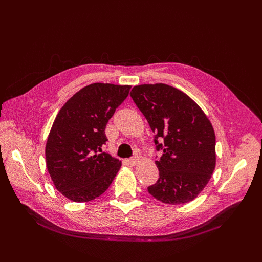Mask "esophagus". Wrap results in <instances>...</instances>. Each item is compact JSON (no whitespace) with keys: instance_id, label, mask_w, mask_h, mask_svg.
<instances>
[{"instance_id":"obj_1","label":"esophagus","mask_w":262,"mask_h":262,"mask_svg":"<svg viewBox=\"0 0 262 262\" xmlns=\"http://www.w3.org/2000/svg\"><path fill=\"white\" fill-rule=\"evenodd\" d=\"M128 163H129V165H131V166H136V165H138V163H139V158L133 157V158H131V160L128 161Z\"/></svg>"}]
</instances>
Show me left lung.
<instances>
[{
	"label": "left lung",
	"instance_id": "1",
	"mask_svg": "<svg viewBox=\"0 0 262 262\" xmlns=\"http://www.w3.org/2000/svg\"><path fill=\"white\" fill-rule=\"evenodd\" d=\"M130 95L155 133L156 149H163L155 161L160 178L147 188L149 194L167 204L192 201L215 168V133L210 119L188 95L169 85H138Z\"/></svg>",
	"mask_w": 262,
	"mask_h": 262
}]
</instances>
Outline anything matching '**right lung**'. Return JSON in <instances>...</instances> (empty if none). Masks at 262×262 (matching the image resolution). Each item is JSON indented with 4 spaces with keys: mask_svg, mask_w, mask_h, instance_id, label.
I'll list each match as a JSON object with an SVG mask.
<instances>
[{
    "mask_svg": "<svg viewBox=\"0 0 262 262\" xmlns=\"http://www.w3.org/2000/svg\"><path fill=\"white\" fill-rule=\"evenodd\" d=\"M130 85L94 83L75 93L55 117L46 164L55 189L73 202H89L112 185L121 162L102 152L105 128Z\"/></svg>",
    "mask_w": 262,
    "mask_h": 262,
    "instance_id": "right-lung-1",
    "label": "right lung"
}]
</instances>
